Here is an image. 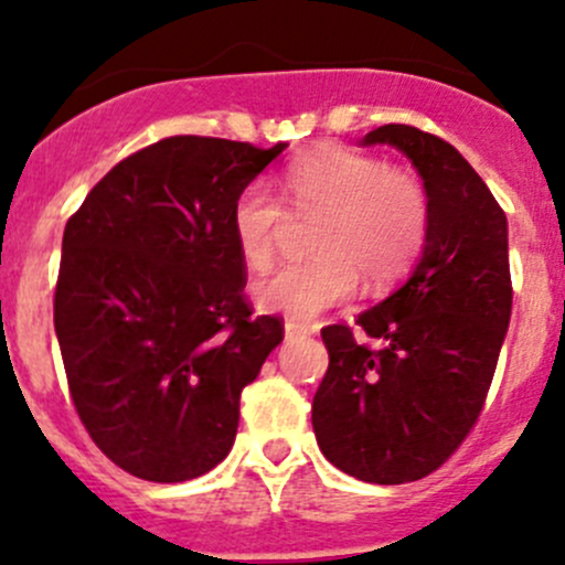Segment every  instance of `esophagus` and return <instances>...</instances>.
<instances>
[{
    "instance_id": "1",
    "label": "esophagus",
    "mask_w": 565,
    "mask_h": 565,
    "mask_svg": "<svg viewBox=\"0 0 565 565\" xmlns=\"http://www.w3.org/2000/svg\"><path fill=\"white\" fill-rule=\"evenodd\" d=\"M315 333H317L315 324H303V322H287V324H284V335H287V341L306 339V335H315Z\"/></svg>"
}]
</instances>
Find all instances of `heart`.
Returning a JSON list of instances; mask_svg holds the SVG:
<instances>
[{
	"label": "heart",
	"mask_w": 565,
	"mask_h": 565,
	"mask_svg": "<svg viewBox=\"0 0 565 565\" xmlns=\"http://www.w3.org/2000/svg\"><path fill=\"white\" fill-rule=\"evenodd\" d=\"M284 196L298 215H322L315 259L287 262L250 287L262 311L315 319L355 292L358 273L369 284L402 276L424 248L429 230L426 193L409 174L350 147H319L284 172ZM284 207L262 182H250L232 204V237L241 259L259 270L273 259Z\"/></svg>",
	"instance_id": "1"
}]
</instances>
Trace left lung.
I'll return each instance as SVG.
<instances>
[{
  "mask_svg": "<svg viewBox=\"0 0 565 565\" xmlns=\"http://www.w3.org/2000/svg\"><path fill=\"white\" fill-rule=\"evenodd\" d=\"M424 180L429 230L407 281L347 324L322 330L328 372L311 424L330 465L369 483L418 481L478 420L511 319L509 221L457 147L413 125H383Z\"/></svg>",
  "mask_w": 565,
  "mask_h": 565,
  "instance_id": "obj_1",
  "label": "left lung"
}]
</instances>
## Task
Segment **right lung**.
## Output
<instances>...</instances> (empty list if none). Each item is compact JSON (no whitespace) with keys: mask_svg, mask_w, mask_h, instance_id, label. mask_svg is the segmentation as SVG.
I'll list each match as a JSON object with an SVG mask.
<instances>
[{"mask_svg":"<svg viewBox=\"0 0 565 565\" xmlns=\"http://www.w3.org/2000/svg\"><path fill=\"white\" fill-rule=\"evenodd\" d=\"M284 150L161 139L119 161L67 221L56 341L78 418L130 476L191 481L232 451L241 393L284 339L243 300L232 204Z\"/></svg>","mask_w":565,"mask_h":565,"instance_id":"1","label":"right lung"}]
</instances>
